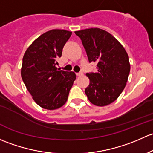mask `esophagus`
Here are the masks:
<instances>
[{
    "instance_id": "obj_1",
    "label": "esophagus",
    "mask_w": 153,
    "mask_h": 153,
    "mask_svg": "<svg viewBox=\"0 0 153 153\" xmlns=\"http://www.w3.org/2000/svg\"><path fill=\"white\" fill-rule=\"evenodd\" d=\"M76 74L77 76H81V75H82L83 73H82V72H79V73H76Z\"/></svg>"
}]
</instances>
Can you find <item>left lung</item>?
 Listing matches in <instances>:
<instances>
[{
  "instance_id": "obj_1",
  "label": "left lung",
  "mask_w": 153,
  "mask_h": 153,
  "mask_svg": "<svg viewBox=\"0 0 153 153\" xmlns=\"http://www.w3.org/2000/svg\"><path fill=\"white\" fill-rule=\"evenodd\" d=\"M75 34L81 39L89 62L97 63L96 73L86 74L90 84L85 94L97 106L109 105L125 88L130 70L128 55L120 42L105 30L91 28Z\"/></svg>"
}]
</instances>
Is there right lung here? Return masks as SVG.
I'll return each instance as SVG.
<instances>
[{
  "mask_svg": "<svg viewBox=\"0 0 153 153\" xmlns=\"http://www.w3.org/2000/svg\"><path fill=\"white\" fill-rule=\"evenodd\" d=\"M71 34L63 29L47 31L31 43L23 56L22 79L34 102L44 109L62 107L76 78L74 72L56 67Z\"/></svg>",
  "mask_w": 153,
  "mask_h": 153,
  "instance_id": "right-lung-1",
  "label": "right lung"
}]
</instances>
